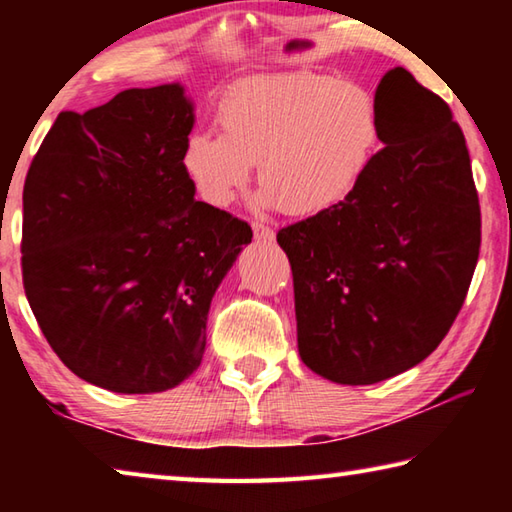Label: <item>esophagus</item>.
Wrapping results in <instances>:
<instances>
[{"label":"esophagus","instance_id":"1","mask_svg":"<svg viewBox=\"0 0 512 512\" xmlns=\"http://www.w3.org/2000/svg\"><path fill=\"white\" fill-rule=\"evenodd\" d=\"M253 232H255V237L262 239V241H273L275 239V232L262 221H253Z\"/></svg>","mask_w":512,"mask_h":512}]
</instances>
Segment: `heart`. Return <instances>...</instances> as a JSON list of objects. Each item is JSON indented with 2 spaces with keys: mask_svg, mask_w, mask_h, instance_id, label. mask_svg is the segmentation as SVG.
Listing matches in <instances>:
<instances>
[{
  "mask_svg": "<svg viewBox=\"0 0 512 512\" xmlns=\"http://www.w3.org/2000/svg\"><path fill=\"white\" fill-rule=\"evenodd\" d=\"M216 119L221 133L196 131L183 151L187 178L216 207L228 205L259 164V187L277 210L323 214L357 187L379 140L372 94L311 72L239 83Z\"/></svg>",
  "mask_w": 512,
  "mask_h": 512,
  "instance_id": "b5f03b06",
  "label": "heart"
}]
</instances>
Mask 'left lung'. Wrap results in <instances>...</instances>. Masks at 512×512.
<instances>
[{"label": "left lung", "mask_w": 512, "mask_h": 512, "mask_svg": "<svg viewBox=\"0 0 512 512\" xmlns=\"http://www.w3.org/2000/svg\"><path fill=\"white\" fill-rule=\"evenodd\" d=\"M379 149L357 187L277 232L291 262L298 352L336 384L418 366L461 311L481 248L470 153L447 103L404 67L375 92Z\"/></svg>", "instance_id": "1"}]
</instances>
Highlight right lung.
Here are the masks:
<instances>
[{"label":"right lung","mask_w":512,"mask_h":512,"mask_svg":"<svg viewBox=\"0 0 512 512\" xmlns=\"http://www.w3.org/2000/svg\"><path fill=\"white\" fill-rule=\"evenodd\" d=\"M178 83L65 110L24 180L22 282L65 366L112 393H160L201 366L214 291L253 230L196 201Z\"/></svg>","instance_id":"add662e5"}]
</instances>
